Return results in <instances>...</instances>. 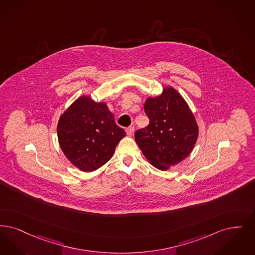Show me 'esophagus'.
Returning <instances> with one entry per match:
<instances>
[{
    "instance_id": "1",
    "label": "esophagus",
    "mask_w": 255,
    "mask_h": 255,
    "mask_svg": "<svg viewBox=\"0 0 255 255\" xmlns=\"http://www.w3.org/2000/svg\"><path fill=\"white\" fill-rule=\"evenodd\" d=\"M126 132H127V134H128L129 136H132V134H133V132H134V128H133V127L127 128V129H126Z\"/></svg>"
}]
</instances>
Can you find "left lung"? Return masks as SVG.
<instances>
[{"label": "left lung", "mask_w": 255, "mask_h": 255, "mask_svg": "<svg viewBox=\"0 0 255 255\" xmlns=\"http://www.w3.org/2000/svg\"><path fill=\"white\" fill-rule=\"evenodd\" d=\"M144 110L150 123L135 132V142L153 167L167 171L194 150L199 133L194 113L170 85L159 96L148 97Z\"/></svg>", "instance_id": "1"}]
</instances>
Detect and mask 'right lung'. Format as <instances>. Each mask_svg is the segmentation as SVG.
<instances>
[{"label":"right lung","instance_id":"obj_1","mask_svg":"<svg viewBox=\"0 0 255 255\" xmlns=\"http://www.w3.org/2000/svg\"><path fill=\"white\" fill-rule=\"evenodd\" d=\"M62 153L76 168L90 173L108 162L126 135L107 103L82 95L62 113L57 126Z\"/></svg>","mask_w":255,"mask_h":255}]
</instances>
